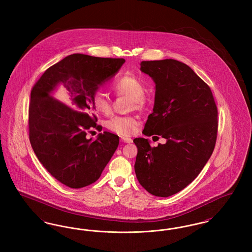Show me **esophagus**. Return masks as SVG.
<instances>
[{"instance_id": "1", "label": "esophagus", "mask_w": 252, "mask_h": 252, "mask_svg": "<svg viewBox=\"0 0 252 252\" xmlns=\"http://www.w3.org/2000/svg\"><path fill=\"white\" fill-rule=\"evenodd\" d=\"M121 142L130 144V143H132V139L131 138H126V137H122V138H121Z\"/></svg>"}]
</instances>
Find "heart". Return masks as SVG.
Here are the masks:
<instances>
[{
    "label": "heart",
    "instance_id": "1",
    "mask_svg": "<svg viewBox=\"0 0 252 252\" xmlns=\"http://www.w3.org/2000/svg\"><path fill=\"white\" fill-rule=\"evenodd\" d=\"M112 90L117 95L130 97V107L142 110L146 107V97L144 95V86L136 76L124 74L117 77L112 83ZM93 105L100 113L108 115L111 112V101L104 92L96 90L92 96ZM137 118L131 115L114 116L107 121L106 126L110 131L121 136H129L137 128Z\"/></svg>",
    "mask_w": 252,
    "mask_h": 252
}]
</instances>
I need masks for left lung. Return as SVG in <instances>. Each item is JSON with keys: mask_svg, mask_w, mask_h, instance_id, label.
<instances>
[{"mask_svg": "<svg viewBox=\"0 0 252 252\" xmlns=\"http://www.w3.org/2000/svg\"><path fill=\"white\" fill-rule=\"evenodd\" d=\"M141 70L156 83L153 112L143 133L164 138L166 143L152 147L147 139H134L138 147L135 173L147 192L167 197L189 185L212 156L217 107L210 87L180 61H142Z\"/></svg>", "mask_w": 252, "mask_h": 252, "instance_id": "left-lung-1", "label": "left lung"}]
</instances>
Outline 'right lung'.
<instances>
[{"mask_svg":"<svg viewBox=\"0 0 252 252\" xmlns=\"http://www.w3.org/2000/svg\"><path fill=\"white\" fill-rule=\"evenodd\" d=\"M124 59L73 54L48 68L31 91L28 130L40 163L62 184L78 189L98 180L119 144V137L102 130L93 112L92 96L113 76Z\"/></svg>","mask_w":252,"mask_h":252,"instance_id":"add662e5","label":"right lung"}]
</instances>
